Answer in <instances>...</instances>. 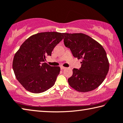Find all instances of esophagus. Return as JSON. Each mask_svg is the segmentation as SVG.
Instances as JSON below:
<instances>
[{
  "label": "esophagus",
  "mask_w": 123,
  "mask_h": 123,
  "mask_svg": "<svg viewBox=\"0 0 123 123\" xmlns=\"http://www.w3.org/2000/svg\"><path fill=\"white\" fill-rule=\"evenodd\" d=\"M60 68H61V70H63V69H66V67H63V66H61V67H60Z\"/></svg>",
  "instance_id": "1"
}]
</instances>
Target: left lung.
<instances>
[{
	"label": "left lung",
	"instance_id": "left-lung-1",
	"mask_svg": "<svg viewBox=\"0 0 123 123\" xmlns=\"http://www.w3.org/2000/svg\"><path fill=\"white\" fill-rule=\"evenodd\" d=\"M64 44L74 57L81 59L79 69L74 68L69 85L79 92H88L102 83L109 71L106 52L100 44L83 33H63Z\"/></svg>",
	"mask_w": 123,
	"mask_h": 123
}]
</instances>
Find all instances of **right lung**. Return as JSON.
I'll use <instances>...</instances> for the list:
<instances>
[{
    "label": "right lung",
    "mask_w": 123,
    "mask_h": 123,
    "mask_svg": "<svg viewBox=\"0 0 123 123\" xmlns=\"http://www.w3.org/2000/svg\"><path fill=\"white\" fill-rule=\"evenodd\" d=\"M63 33H39L25 40L15 54L12 68L16 79L27 91L39 93L55 84L60 72L58 66L45 62L54 48L63 39Z\"/></svg>",
    "instance_id": "right-lung-1"
}]
</instances>
